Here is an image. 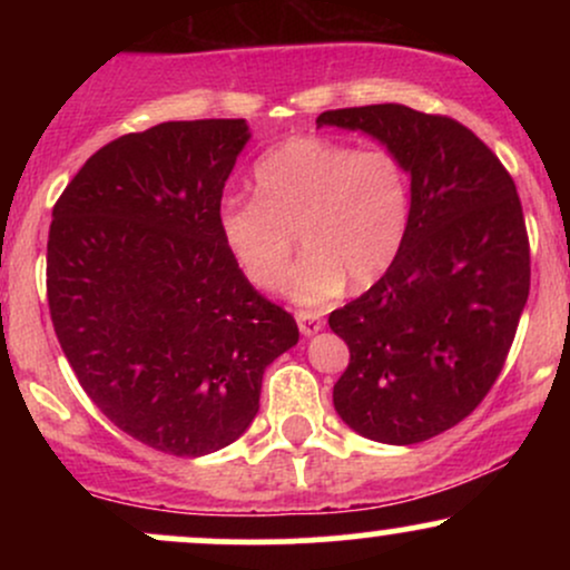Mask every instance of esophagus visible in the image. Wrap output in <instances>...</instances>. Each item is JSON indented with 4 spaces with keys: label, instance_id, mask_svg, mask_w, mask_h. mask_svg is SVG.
<instances>
[{
    "label": "esophagus",
    "instance_id": "esophagus-1",
    "mask_svg": "<svg viewBox=\"0 0 570 570\" xmlns=\"http://www.w3.org/2000/svg\"><path fill=\"white\" fill-rule=\"evenodd\" d=\"M297 324H299V332H303V335H316L318 330H324V318L313 311H299Z\"/></svg>",
    "mask_w": 570,
    "mask_h": 570
}]
</instances>
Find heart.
<instances>
[{
	"instance_id": "b5f03b06",
	"label": "heart",
	"mask_w": 570,
	"mask_h": 570,
	"mask_svg": "<svg viewBox=\"0 0 570 570\" xmlns=\"http://www.w3.org/2000/svg\"><path fill=\"white\" fill-rule=\"evenodd\" d=\"M257 200L230 198L219 230L244 276L273 292L305 259L289 292L324 305L345 289L377 284L402 252L410 225V179L389 149H356L324 136H297L254 166Z\"/></svg>"
}]
</instances>
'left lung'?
<instances>
[{"label": "left lung", "instance_id": "left-lung-1", "mask_svg": "<svg viewBox=\"0 0 570 570\" xmlns=\"http://www.w3.org/2000/svg\"><path fill=\"white\" fill-rule=\"evenodd\" d=\"M316 122L375 136L412 176L396 263L330 313L351 351L335 410L367 440L426 442L480 407L512 348L531 292L520 195L493 149L448 115L372 104Z\"/></svg>", "mask_w": 570, "mask_h": 570}]
</instances>
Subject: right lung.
<instances>
[{
  "mask_svg": "<svg viewBox=\"0 0 570 570\" xmlns=\"http://www.w3.org/2000/svg\"><path fill=\"white\" fill-rule=\"evenodd\" d=\"M244 120H174L90 155L53 206L48 305L82 391L168 455L238 440L265 367L299 340L219 230Z\"/></svg>",
  "mask_w": 570,
  "mask_h": 570,
  "instance_id": "right-lung-1",
  "label": "right lung"
}]
</instances>
